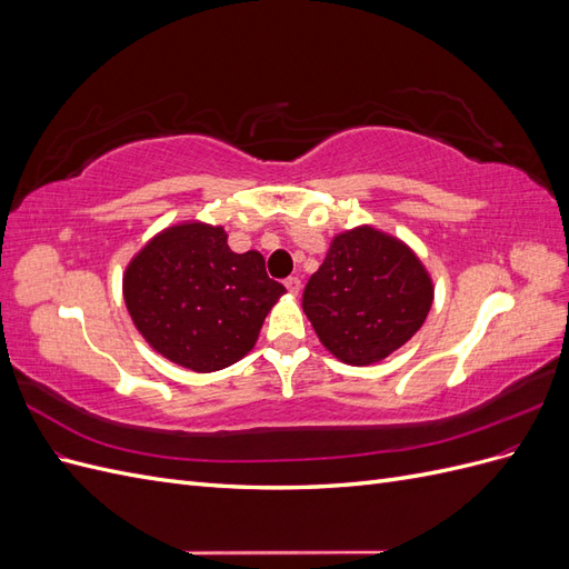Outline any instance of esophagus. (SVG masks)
<instances>
[{
	"instance_id": "1",
	"label": "esophagus",
	"mask_w": 569,
	"mask_h": 569,
	"mask_svg": "<svg viewBox=\"0 0 569 569\" xmlns=\"http://www.w3.org/2000/svg\"><path fill=\"white\" fill-rule=\"evenodd\" d=\"M284 287H287V291H289L291 297H297L299 291H301V280H299V278H287V280H284Z\"/></svg>"
}]
</instances>
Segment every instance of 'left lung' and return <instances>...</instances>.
I'll list each match as a JSON object with an SVG mask.
<instances>
[{"mask_svg": "<svg viewBox=\"0 0 569 569\" xmlns=\"http://www.w3.org/2000/svg\"><path fill=\"white\" fill-rule=\"evenodd\" d=\"M435 282L406 242L375 226L332 237L303 289V313L341 363L372 366L401 349L427 320Z\"/></svg>", "mask_w": 569, "mask_h": 569, "instance_id": "1", "label": "left lung"}]
</instances>
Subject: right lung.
<instances>
[{"label":"right lung","mask_w":569,"mask_h":569,"mask_svg":"<svg viewBox=\"0 0 569 569\" xmlns=\"http://www.w3.org/2000/svg\"><path fill=\"white\" fill-rule=\"evenodd\" d=\"M282 295L261 253H234L226 228L201 220L153 234L123 272L137 332L170 363L194 372H216L244 358Z\"/></svg>","instance_id":"add662e5"}]
</instances>
